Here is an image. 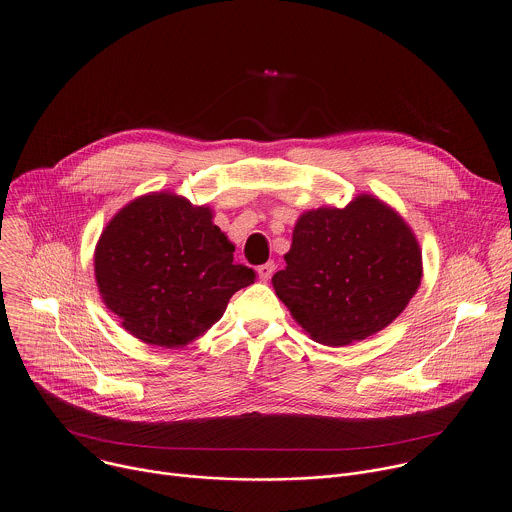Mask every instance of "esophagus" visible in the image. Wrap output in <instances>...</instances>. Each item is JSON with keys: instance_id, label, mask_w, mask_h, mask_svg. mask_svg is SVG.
Here are the masks:
<instances>
[{"instance_id": "1", "label": "esophagus", "mask_w": 512, "mask_h": 512, "mask_svg": "<svg viewBox=\"0 0 512 512\" xmlns=\"http://www.w3.org/2000/svg\"><path fill=\"white\" fill-rule=\"evenodd\" d=\"M273 271H275V263H273V261H267L265 265H261V267L257 269V273H259V279H261V281H269V279H271V275H273Z\"/></svg>"}]
</instances>
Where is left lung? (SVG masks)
Segmentation results:
<instances>
[{"label":"left lung","mask_w":512,"mask_h":512,"mask_svg":"<svg viewBox=\"0 0 512 512\" xmlns=\"http://www.w3.org/2000/svg\"><path fill=\"white\" fill-rule=\"evenodd\" d=\"M422 253L410 227L362 195L346 209L303 213L285 269L273 275L293 319L325 346H348L390 325L414 297Z\"/></svg>","instance_id":"8db88e82"}]
</instances>
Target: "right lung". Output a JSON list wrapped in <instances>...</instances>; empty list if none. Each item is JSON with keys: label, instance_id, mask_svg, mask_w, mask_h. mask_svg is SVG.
Wrapping results in <instances>:
<instances>
[{"label": "right lung", "instance_id": "right-lung-1", "mask_svg": "<svg viewBox=\"0 0 512 512\" xmlns=\"http://www.w3.org/2000/svg\"><path fill=\"white\" fill-rule=\"evenodd\" d=\"M207 207L170 193L126 205L104 229L94 271L106 307L144 344L183 348L255 281Z\"/></svg>", "mask_w": 512, "mask_h": 512}]
</instances>
